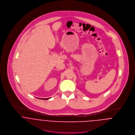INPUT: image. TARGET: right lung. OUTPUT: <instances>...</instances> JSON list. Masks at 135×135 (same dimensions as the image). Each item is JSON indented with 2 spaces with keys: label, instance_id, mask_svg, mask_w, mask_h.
<instances>
[{
  "label": "right lung",
  "instance_id": "add662e5",
  "mask_svg": "<svg viewBox=\"0 0 135 135\" xmlns=\"http://www.w3.org/2000/svg\"><path fill=\"white\" fill-rule=\"evenodd\" d=\"M50 99V98H44V99H42L43 100H47V99Z\"/></svg>",
  "mask_w": 135,
  "mask_h": 135
}]
</instances>
